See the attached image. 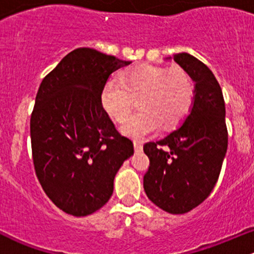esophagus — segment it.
Returning a JSON list of instances; mask_svg holds the SVG:
<instances>
[{
  "label": "esophagus",
  "instance_id": "1",
  "mask_svg": "<svg viewBox=\"0 0 254 254\" xmlns=\"http://www.w3.org/2000/svg\"><path fill=\"white\" fill-rule=\"evenodd\" d=\"M134 148H135V152H141L142 151V143L140 141H134Z\"/></svg>",
  "mask_w": 254,
  "mask_h": 254
}]
</instances>
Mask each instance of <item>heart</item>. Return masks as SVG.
Segmentation results:
<instances>
[{"label":"heart","instance_id":"obj_1","mask_svg":"<svg viewBox=\"0 0 254 254\" xmlns=\"http://www.w3.org/2000/svg\"><path fill=\"white\" fill-rule=\"evenodd\" d=\"M194 82L186 70H167L141 64L123 72L120 81H108L101 92L103 111L118 123L124 122L138 98L140 111L122 125L127 136L140 139L161 129L181 124L194 101Z\"/></svg>","mask_w":254,"mask_h":254}]
</instances>
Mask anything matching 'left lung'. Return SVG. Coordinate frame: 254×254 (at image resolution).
Instances as JSON below:
<instances>
[{"label": "left lung", "instance_id": "left-lung-1", "mask_svg": "<svg viewBox=\"0 0 254 254\" xmlns=\"http://www.w3.org/2000/svg\"><path fill=\"white\" fill-rule=\"evenodd\" d=\"M173 60L195 83L193 106L181 127L143 145L150 158L143 189L165 211L186 214L205 200L219 178L227 151L226 112L221 87L206 65L187 53Z\"/></svg>", "mask_w": 254, "mask_h": 254}]
</instances>
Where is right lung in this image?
Masks as SVG:
<instances>
[{
    "label": "right lung",
    "instance_id": "add662e5",
    "mask_svg": "<svg viewBox=\"0 0 254 254\" xmlns=\"http://www.w3.org/2000/svg\"><path fill=\"white\" fill-rule=\"evenodd\" d=\"M131 64L94 49L68 53L44 77L30 118L33 162L59 209L87 216L111 199L114 178L134 155L101 104L109 76Z\"/></svg>",
    "mask_w": 254,
    "mask_h": 254
}]
</instances>
